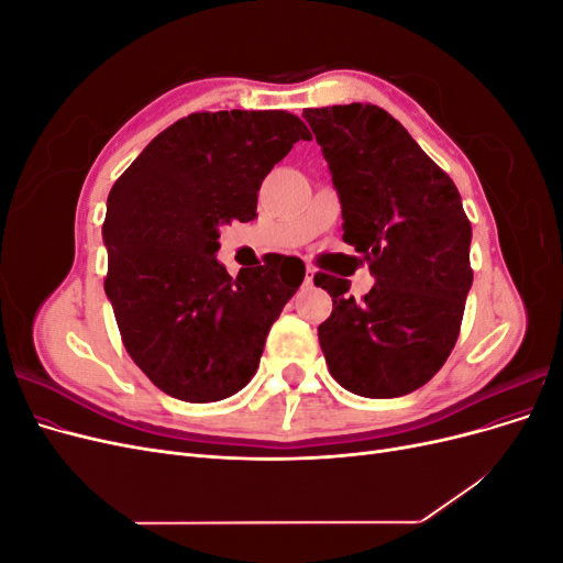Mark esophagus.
Returning a JSON list of instances; mask_svg holds the SVG:
<instances>
[{"instance_id": "obj_1", "label": "esophagus", "mask_w": 563, "mask_h": 563, "mask_svg": "<svg viewBox=\"0 0 563 563\" xmlns=\"http://www.w3.org/2000/svg\"><path fill=\"white\" fill-rule=\"evenodd\" d=\"M312 279H314V267L312 265H305V284H312Z\"/></svg>"}]
</instances>
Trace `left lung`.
<instances>
[{
  "mask_svg": "<svg viewBox=\"0 0 563 563\" xmlns=\"http://www.w3.org/2000/svg\"><path fill=\"white\" fill-rule=\"evenodd\" d=\"M343 209V242L376 286L356 302L350 282L314 277L333 298L319 323L331 376L368 399L401 397L444 366L472 286V225L453 180L378 106L302 112Z\"/></svg>",
  "mask_w": 563,
  "mask_h": 563,
  "instance_id": "8db88e82",
  "label": "left lung"
}]
</instances>
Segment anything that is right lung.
Listing matches in <instances>:
<instances>
[{"mask_svg":"<svg viewBox=\"0 0 563 563\" xmlns=\"http://www.w3.org/2000/svg\"><path fill=\"white\" fill-rule=\"evenodd\" d=\"M310 141L284 110L195 112L152 141L108 197L106 294L124 347L168 397L192 404L240 391L269 327L305 277L275 255L230 277L220 228L249 223L272 166Z\"/></svg>","mask_w":563,"mask_h":563,"instance_id":"1","label":"right lung"}]
</instances>
